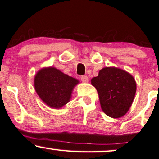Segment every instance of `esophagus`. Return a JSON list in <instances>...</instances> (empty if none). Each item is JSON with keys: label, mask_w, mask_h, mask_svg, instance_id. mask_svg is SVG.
<instances>
[{"label": "esophagus", "mask_w": 159, "mask_h": 159, "mask_svg": "<svg viewBox=\"0 0 159 159\" xmlns=\"http://www.w3.org/2000/svg\"><path fill=\"white\" fill-rule=\"evenodd\" d=\"M81 80H82V82L87 83V82H89V78H88L87 76H82L81 77Z\"/></svg>", "instance_id": "1"}]
</instances>
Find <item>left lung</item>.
I'll use <instances>...</instances> for the list:
<instances>
[{"label": "left lung", "instance_id": "1", "mask_svg": "<svg viewBox=\"0 0 159 159\" xmlns=\"http://www.w3.org/2000/svg\"><path fill=\"white\" fill-rule=\"evenodd\" d=\"M91 82L97 90L101 109L106 115L113 118L125 115L137 90L136 82L131 74L116 67H106Z\"/></svg>", "mask_w": 159, "mask_h": 159}]
</instances>
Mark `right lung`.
<instances>
[{
	"instance_id": "obj_1",
	"label": "right lung",
	"mask_w": 159,
	"mask_h": 159,
	"mask_svg": "<svg viewBox=\"0 0 159 159\" xmlns=\"http://www.w3.org/2000/svg\"><path fill=\"white\" fill-rule=\"evenodd\" d=\"M34 89L39 97L50 108L59 109L69 102L80 81L54 67H46L36 72Z\"/></svg>"
}]
</instances>
